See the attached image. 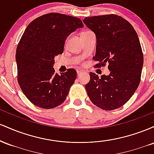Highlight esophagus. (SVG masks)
Segmentation results:
<instances>
[{
    "label": "esophagus",
    "instance_id": "esophagus-1",
    "mask_svg": "<svg viewBox=\"0 0 154 154\" xmlns=\"http://www.w3.org/2000/svg\"><path fill=\"white\" fill-rule=\"evenodd\" d=\"M82 72H83V71H82V70H80V69H79V70H77V76H78V77H79V75H81V74H82Z\"/></svg>",
    "mask_w": 154,
    "mask_h": 154
}]
</instances>
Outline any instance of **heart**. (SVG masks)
<instances>
[{"mask_svg":"<svg viewBox=\"0 0 154 154\" xmlns=\"http://www.w3.org/2000/svg\"><path fill=\"white\" fill-rule=\"evenodd\" d=\"M82 33H83V32H82Z\"/></svg>","mask_w":154,"mask_h":154,"instance_id":"obj_1","label":"heart"}]
</instances>
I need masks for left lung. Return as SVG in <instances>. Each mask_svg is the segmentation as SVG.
<instances>
[{
  "label": "left lung",
  "instance_id": "obj_1",
  "mask_svg": "<svg viewBox=\"0 0 154 154\" xmlns=\"http://www.w3.org/2000/svg\"><path fill=\"white\" fill-rule=\"evenodd\" d=\"M83 22L96 36L95 67L107 63L110 71L100 77L90 72L88 95L100 109H116L130 100L140 82L143 54L138 36L128 21L115 14L85 17Z\"/></svg>",
  "mask_w": 154,
  "mask_h": 154
}]
</instances>
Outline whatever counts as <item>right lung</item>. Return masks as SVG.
Instances as JSON below:
<instances>
[{
	"mask_svg": "<svg viewBox=\"0 0 154 154\" xmlns=\"http://www.w3.org/2000/svg\"><path fill=\"white\" fill-rule=\"evenodd\" d=\"M84 26L77 17L50 13L38 17L26 26L16 52L17 80L28 100L42 109H53L66 100L77 77L74 69L58 75L54 58L63 54L65 40Z\"/></svg>",
	"mask_w": 154,
	"mask_h": 154,
	"instance_id": "add662e5",
	"label": "right lung"
}]
</instances>
